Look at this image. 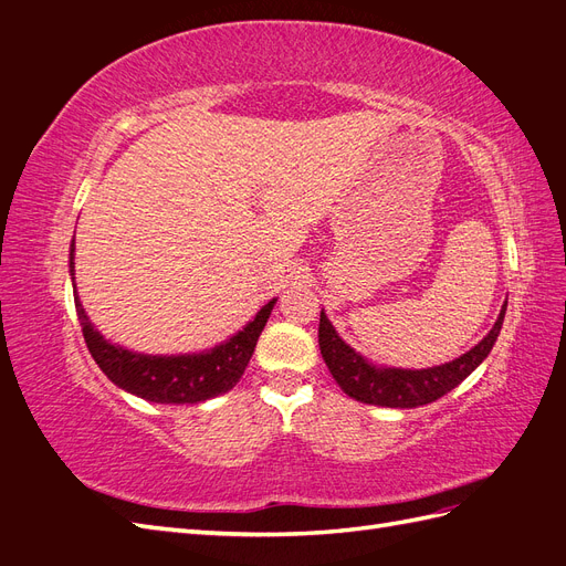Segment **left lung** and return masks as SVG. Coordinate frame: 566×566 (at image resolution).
Listing matches in <instances>:
<instances>
[{"mask_svg":"<svg viewBox=\"0 0 566 566\" xmlns=\"http://www.w3.org/2000/svg\"><path fill=\"white\" fill-rule=\"evenodd\" d=\"M507 302L503 304L501 316L495 321L491 333L479 342L474 349L462 354L451 364L424 368V370H403V368H375L361 354H356L349 345L339 339L331 321L321 312L318 321V347L323 361L328 366L331 375L349 394L352 399L387 406V408H416L441 399L443 394L458 387L468 375L484 361L493 349L495 339L503 328Z\"/></svg>","mask_w":566,"mask_h":566,"instance_id":"obj_1","label":"left lung"}]
</instances>
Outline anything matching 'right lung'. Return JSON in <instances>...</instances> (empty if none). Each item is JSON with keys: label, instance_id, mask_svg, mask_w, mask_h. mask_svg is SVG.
I'll use <instances>...</instances> for the list:
<instances>
[{"label": "right lung", "instance_id": "right-lung-1", "mask_svg": "<svg viewBox=\"0 0 566 566\" xmlns=\"http://www.w3.org/2000/svg\"><path fill=\"white\" fill-rule=\"evenodd\" d=\"M73 252L75 243L71 245V276H75ZM273 304L276 302L271 300L266 306H262L254 321H250L241 333L208 354L146 356L115 347L101 337L87 314H84L75 290V310L82 325V335L98 368L117 387L156 403H198L229 391L245 373V366L250 364V356L256 347V337L264 331Z\"/></svg>", "mask_w": 566, "mask_h": 566}]
</instances>
